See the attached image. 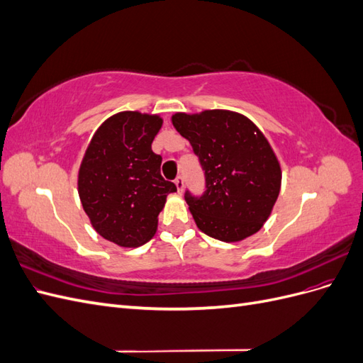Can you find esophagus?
I'll use <instances>...</instances> for the list:
<instances>
[{
    "mask_svg": "<svg viewBox=\"0 0 363 363\" xmlns=\"http://www.w3.org/2000/svg\"><path fill=\"white\" fill-rule=\"evenodd\" d=\"M174 183H175V186H177L179 192L182 194V192H183V186H184V182H183V177H182V175H177V179L174 180Z\"/></svg>",
    "mask_w": 363,
    "mask_h": 363,
    "instance_id": "34e87169",
    "label": "esophagus"
}]
</instances>
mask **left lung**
<instances>
[{
    "instance_id": "left-lung-1",
    "label": "left lung",
    "mask_w": 363,
    "mask_h": 363,
    "mask_svg": "<svg viewBox=\"0 0 363 363\" xmlns=\"http://www.w3.org/2000/svg\"><path fill=\"white\" fill-rule=\"evenodd\" d=\"M172 124L191 142L204 171L203 195L184 192L201 232L224 242L259 232L281 183L280 163L262 131L244 115L228 111L175 113Z\"/></svg>"
}]
</instances>
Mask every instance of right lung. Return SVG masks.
Here are the masks:
<instances>
[{"mask_svg":"<svg viewBox=\"0 0 363 363\" xmlns=\"http://www.w3.org/2000/svg\"><path fill=\"white\" fill-rule=\"evenodd\" d=\"M157 115L121 112L100 125L79 171V194L98 235L119 247H139L155 236L167 195L177 191L160 174L152 139Z\"/></svg>","mask_w":363,"mask_h":363,"instance_id":"obj_1","label":"right lung"}]
</instances>
